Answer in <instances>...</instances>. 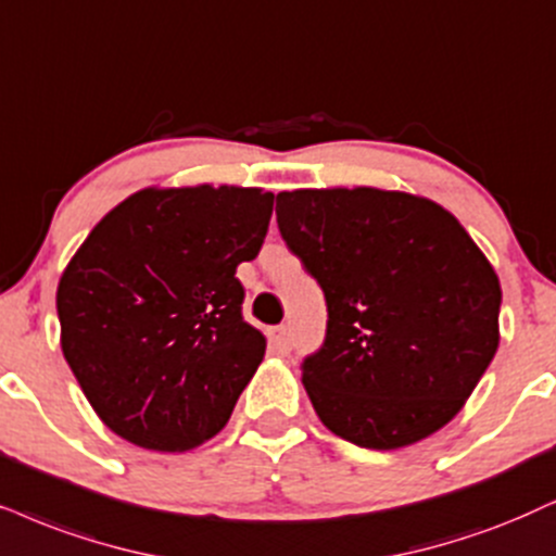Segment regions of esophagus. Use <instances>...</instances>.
I'll use <instances>...</instances> for the list:
<instances>
[{
	"label": "esophagus",
	"instance_id": "1",
	"mask_svg": "<svg viewBox=\"0 0 556 556\" xmlns=\"http://www.w3.org/2000/svg\"><path fill=\"white\" fill-rule=\"evenodd\" d=\"M269 346L277 351V354H290L292 349V339H290V330L287 328H274L269 333Z\"/></svg>",
	"mask_w": 556,
	"mask_h": 556
}]
</instances>
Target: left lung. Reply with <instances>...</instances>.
Instances as JSON below:
<instances>
[{
    "instance_id": "1",
    "label": "left lung",
    "mask_w": 556,
    "mask_h": 556,
    "mask_svg": "<svg viewBox=\"0 0 556 556\" xmlns=\"http://www.w3.org/2000/svg\"><path fill=\"white\" fill-rule=\"evenodd\" d=\"M282 238L328 302L302 388L330 433L377 452L444 428L501 343V279L456 217L377 187L277 194Z\"/></svg>"
}]
</instances>
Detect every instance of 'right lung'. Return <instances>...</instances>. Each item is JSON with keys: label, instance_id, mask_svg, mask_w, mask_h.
Segmentation results:
<instances>
[{"label": "right lung", "instance_id": "add662e5", "mask_svg": "<svg viewBox=\"0 0 556 556\" xmlns=\"http://www.w3.org/2000/svg\"><path fill=\"white\" fill-rule=\"evenodd\" d=\"M271 207L258 187H146L76 249L55 290L61 351L112 433L181 454L226 428L266 351L236 269Z\"/></svg>", "mask_w": 556, "mask_h": 556}]
</instances>
